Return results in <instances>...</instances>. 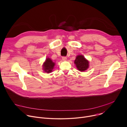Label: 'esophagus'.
<instances>
[{
  "label": "esophagus",
  "mask_w": 127,
  "mask_h": 127,
  "mask_svg": "<svg viewBox=\"0 0 127 127\" xmlns=\"http://www.w3.org/2000/svg\"><path fill=\"white\" fill-rule=\"evenodd\" d=\"M62 59L63 61H64L67 60V58H66V57H65V56H63V57H62Z\"/></svg>",
  "instance_id": "obj_1"
}]
</instances>
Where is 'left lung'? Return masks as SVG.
Listing matches in <instances>:
<instances>
[{"label":"left lung","instance_id":"left-lung-1","mask_svg":"<svg viewBox=\"0 0 127 127\" xmlns=\"http://www.w3.org/2000/svg\"><path fill=\"white\" fill-rule=\"evenodd\" d=\"M77 68L80 71H85L89 66V62L82 55H78L76 57L74 61Z\"/></svg>","mask_w":127,"mask_h":127}]
</instances>
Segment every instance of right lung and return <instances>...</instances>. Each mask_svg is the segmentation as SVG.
I'll return each mask as SVG.
<instances>
[{"label":"right lung","instance_id":"1","mask_svg":"<svg viewBox=\"0 0 127 127\" xmlns=\"http://www.w3.org/2000/svg\"><path fill=\"white\" fill-rule=\"evenodd\" d=\"M54 65H55V63H54L51 59L49 58H47L46 62L44 63L43 65L44 71L47 73H50L52 71Z\"/></svg>","mask_w":127,"mask_h":127}]
</instances>
